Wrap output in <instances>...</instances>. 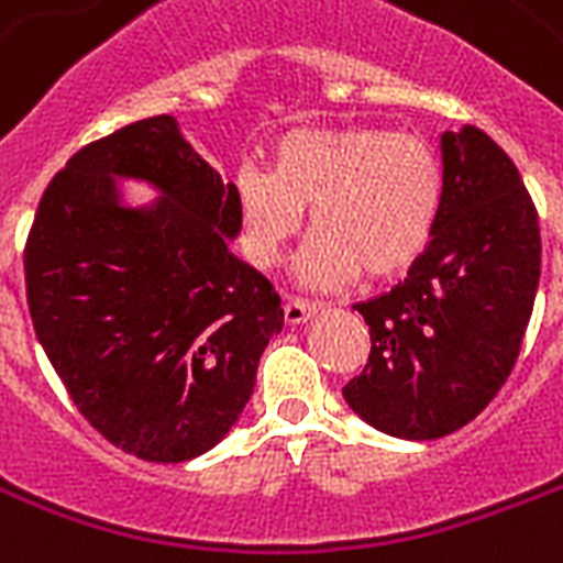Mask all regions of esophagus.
Masks as SVG:
<instances>
[{"label": "esophagus", "mask_w": 563, "mask_h": 563, "mask_svg": "<svg viewBox=\"0 0 563 563\" xmlns=\"http://www.w3.org/2000/svg\"><path fill=\"white\" fill-rule=\"evenodd\" d=\"M316 310H319V303H312V300L289 298L286 300V307H283V316H286V324H300V321L310 319Z\"/></svg>", "instance_id": "esophagus-1"}]
</instances>
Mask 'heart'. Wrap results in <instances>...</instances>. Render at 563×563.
Here are the masks:
<instances>
[{
  "label": "heart",
  "mask_w": 563,
  "mask_h": 563,
  "mask_svg": "<svg viewBox=\"0 0 563 563\" xmlns=\"http://www.w3.org/2000/svg\"><path fill=\"white\" fill-rule=\"evenodd\" d=\"M233 200L253 263H277L310 206L316 230L300 253V277L342 286L360 272H405L431 242L443 206V165L410 132L380 126L298 129L272 150V167L244 165Z\"/></svg>",
  "instance_id": "heart-1"
}]
</instances>
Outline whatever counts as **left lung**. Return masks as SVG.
Masks as SVG:
<instances>
[{
    "mask_svg": "<svg viewBox=\"0 0 563 563\" xmlns=\"http://www.w3.org/2000/svg\"><path fill=\"white\" fill-rule=\"evenodd\" d=\"M540 280L538 209L475 126L443 135V206L405 280L354 310L372 351L342 386L377 431L437 440L490 405L520 357Z\"/></svg>",
    "mask_w": 563,
    "mask_h": 563,
    "instance_id": "obj_1",
    "label": "left lung"
}]
</instances>
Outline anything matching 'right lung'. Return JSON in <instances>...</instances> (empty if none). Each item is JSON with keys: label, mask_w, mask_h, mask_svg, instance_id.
<instances>
[{"label": "right lung", "mask_w": 563, "mask_h": 563, "mask_svg": "<svg viewBox=\"0 0 563 563\" xmlns=\"http://www.w3.org/2000/svg\"><path fill=\"white\" fill-rule=\"evenodd\" d=\"M114 176L159 203L123 207ZM239 230L233 186L170 114L85 144L43 191L23 251L34 333L93 431L141 461L209 452L283 330L280 295L227 251Z\"/></svg>", "instance_id": "1"}]
</instances>
